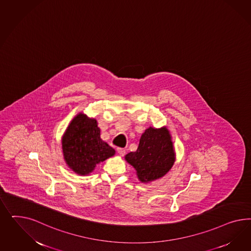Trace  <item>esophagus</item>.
I'll return each instance as SVG.
<instances>
[{
	"label": "esophagus",
	"mask_w": 251,
	"mask_h": 251,
	"mask_svg": "<svg viewBox=\"0 0 251 251\" xmlns=\"http://www.w3.org/2000/svg\"><path fill=\"white\" fill-rule=\"evenodd\" d=\"M117 150H118L119 154H120V155H122V156H123V155L125 154V152H126V150H125L124 148H118Z\"/></svg>",
	"instance_id": "1"
}]
</instances>
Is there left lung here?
Segmentation results:
<instances>
[{
    "label": "left lung",
    "instance_id": "1",
    "mask_svg": "<svg viewBox=\"0 0 251 251\" xmlns=\"http://www.w3.org/2000/svg\"><path fill=\"white\" fill-rule=\"evenodd\" d=\"M125 159L135 168L142 182L166 175L175 161L171 137L166 128H148L141 136L136 152L126 154Z\"/></svg>",
    "mask_w": 251,
    "mask_h": 251
}]
</instances>
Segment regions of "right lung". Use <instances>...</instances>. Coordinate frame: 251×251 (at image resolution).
I'll return each mask as SVG.
<instances>
[{
	"label": "right lung",
	"mask_w": 251,
	"mask_h": 251,
	"mask_svg": "<svg viewBox=\"0 0 251 251\" xmlns=\"http://www.w3.org/2000/svg\"><path fill=\"white\" fill-rule=\"evenodd\" d=\"M62 151L67 165L80 175L89 174L97 164L115 153L101 140L97 121L82 113L73 120L62 137Z\"/></svg>",
	"instance_id": "obj_1"
}]
</instances>
